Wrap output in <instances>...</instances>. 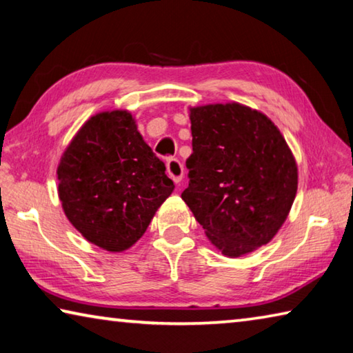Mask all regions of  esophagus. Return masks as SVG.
<instances>
[{
  "mask_svg": "<svg viewBox=\"0 0 353 353\" xmlns=\"http://www.w3.org/2000/svg\"><path fill=\"white\" fill-rule=\"evenodd\" d=\"M166 172L176 183H181L183 179V165L177 159H170L166 162Z\"/></svg>",
  "mask_w": 353,
  "mask_h": 353,
  "instance_id": "esophagus-1",
  "label": "esophagus"
}]
</instances>
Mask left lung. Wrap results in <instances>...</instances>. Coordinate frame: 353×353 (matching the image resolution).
I'll list each match as a JSON object with an SVG mask.
<instances>
[{
    "label": "left lung",
    "mask_w": 353,
    "mask_h": 353,
    "mask_svg": "<svg viewBox=\"0 0 353 353\" xmlns=\"http://www.w3.org/2000/svg\"><path fill=\"white\" fill-rule=\"evenodd\" d=\"M193 154L182 199L225 256L270 243L297 193V163L279 128L240 103L190 107Z\"/></svg>",
    "instance_id": "left-lung-1"
}]
</instances>
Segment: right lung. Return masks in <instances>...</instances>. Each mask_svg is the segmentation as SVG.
Segmentation results:
<instances>
[{"label": "right lung", "mask_w": 353, "mask_h": 353, "mask_svg": "<svg viewBox=\"0 0 353 353\" xmlns=\"http://www.w3.org/2000/svg\"><path fill=\"white\" fill-rule=\"evenodd\" d=\"M128 110L88 118L57 166L59 199L74 229L109 252L132 248L174 190Z\"/></svg>", "instance_id": "1"}]
</instances>
